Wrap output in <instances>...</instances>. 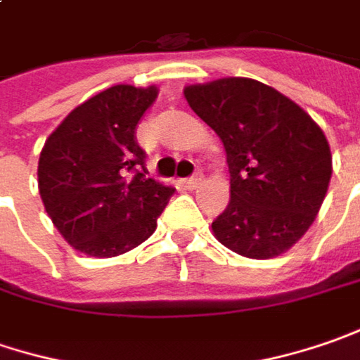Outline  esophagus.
<instances>
[{
    "mask_svg": "<svg viewBox=\"0 0 360 360\" xmlns=\"http://www.w3.org/2000/svg\"><path fill=\"white\" fill-rule=\"evenodd\" d=\"M201 181H203V175H201V173H195L193 177L185 179V187H187V189H197V187L201 185Z\"/></svg>",
    "mask_w": 360,
    "mask_h": 360,
    "instance_id": "34e87169",
    "label": "esophagus"
}]
</instances>
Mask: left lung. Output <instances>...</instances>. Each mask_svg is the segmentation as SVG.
I'll return each mask as SVG.
<instances>
[{"label":"left lung","mask_w":360,"mask_h":360,"mask_svg":"<svg viewBox=\"0 0 360 360\" xmlns=\"http://www.w3.org/2000/svg\"><path fill=\"white\" fill-rule=\"evenodd\" d=\"M221 139L229 203L213 236L243 258H276L316 219L333 175L322 129L296 102L252 78H219L183 90Z\"/></svg>","instance_id":"obj_1"}]
</instances>
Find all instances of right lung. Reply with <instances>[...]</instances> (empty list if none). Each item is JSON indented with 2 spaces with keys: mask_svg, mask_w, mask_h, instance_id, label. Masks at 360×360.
Instances as JSON below:
<instances>
[{
  "mask_svg": "<svg viewBox=\"0 0 360 360\" xmlns=\"http://www.w3.org/2000/svg\"><path fill=\"white\" fill-rule=\"evenodd\" d=\"M157 86L117 84L76 106L39 153L44 207L74 250L112 258L141 245L175 193L147 177L136 124Z\"/></svg>",
  "mask_w": 360,
  "mask_h": 360,
  "instance_id": "obj_1",
  "label": "right lung"
}]
</instances>
